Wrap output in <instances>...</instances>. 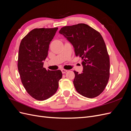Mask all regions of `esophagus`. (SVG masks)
I'll return each mask as SVG.
<instances>
[{
	"label": "esophagus",
	"instance_id": "1",
	"mask_svg": "<svg viewBox=\"0 0 131 131\" xmlns=\"http://www.w3.org/2000/svg\"><path fill=\"white\" fill-rule=\"evenodd\" d=\"M61 71H62V73H63V74L66 73V72H68V70H66V69H61Z\"/></svg>",
	"mask_w": 131,
	"mask_h": 131
}]
</instances>
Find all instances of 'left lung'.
<instances>
[{
    "instance_id": "obj_1",
    "label": "left lung",
    "mask_w": 131,
    "mask_h": 131,
    "mask_svg": "<svg viewBox=\"0 0 131 131\" xmlns=\"http://www.w3.org/2000/svg\"><path fill=\"white\" fill-rule=\"evenodd\" d=\"M59 33L73 45L75 55L81 57L83 72L74 71L77 92L87 98L99 96L110 75V59L104 39L98 31L84 23L62 27Z\"/></svg>"
}]
</instances>
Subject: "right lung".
Listing matches in <instances>:
<instances>
[{
	"instance_id": "1",
	"label": "right lung",
	"mask_w": 131,
	"mask_h": 131,
	"mask_svg": "<svg viewBox=\"0 0 131 131\" xmlns=\"http://www.w3.org/2000/svg\"><path fill=\"white\" fill-rule=\"evenodd\" d=\"M57 29V27L34 29L19 45L17 67L21 82L30 96L38 101L52 96L62 77L60 70L52 71L43 67L50 43Z\"/></svg>"
}]
</instances>
